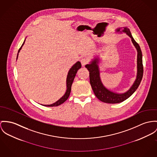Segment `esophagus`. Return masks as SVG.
Wrapping results in <instances>:
<instances>
[{"label":"esophagus","mask_w":157,"mask_h":157,"mask_svg":"<svg viewBox=\"0 0 157 157\" xmlns=\"http://www.w3.org/2000/svg\"><path fill=\"white\" fill-rule=\"evenodd\" d=\"M81 63L83 66L88 63V60L85 57H82L81 59Z\"/></svg>","instance_id":"34e87169"}]
</instances>
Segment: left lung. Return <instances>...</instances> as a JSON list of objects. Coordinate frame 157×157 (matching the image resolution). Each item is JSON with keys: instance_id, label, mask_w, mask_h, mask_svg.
<instances>
[{"instance_id": "8db88e82", "label": "left lung", "mask_w": 157, "mask_h": 157, "mask_svg": "<svg viewBox=\"0 0 157 157\" xmlns=\"http://www.w3.org/2000/svg\"><path fill=\"white\" fill-rule=\"evenodd\" d=\"M116 33H125L130 37L133 45L137 50V75L136 79L130 88L124 93H117L109 90L104 85L100 78L99 56L94 57V59L89 64L85 65V67L90 72V82L95 96L100 101L110 104L121 103L131 96L140 84L144 73L142 51L139 44L134 39L130 29L127 27H119L116 29Z\"/></svg>"}]
</instances>
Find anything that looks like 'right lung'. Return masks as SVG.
Instances as JSON below:
<instances>
[{
    "mask_svg": "<svg viewBox=\"0 0 157 157\" xmlns=\"http://www.w3.org/2000/svg\"><path fill=\"white\" fill-rule=\"evenodd\" d=\"M25 41V38L24 39V42L22 44L21 47H20V48L18 50V52L17 54V60L18 59V53L20 52V50L22 48L23 46L24 45V43ZM81 68V64L80 61H77L75 64H73L72 67L69 69L67 75V78H66V92L64 93V94L63 96L61 97L60 99H59L57 101H56L55 103L51 104V105H42L43 106H47V107H53V106H57L61 105L62 103H63L64 101H66V100L68 98V97H69V95L71 94V87H72V85L74 78L76 76V74L78 72V71Z\"/></svg>",
    "mask_w": 157,
    "mask_h": 157,
    "instance_id": "obj_1",
    "label": "right lung"
}]
</instances>
